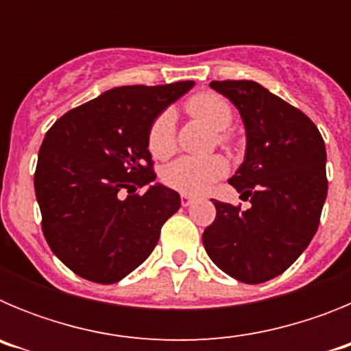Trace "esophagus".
<instances>
[{"mask_svg":"<svg viewBox=\"0 0 351 351\" xmlns=\"http://www.w3.org/2000/svg\"><path fill=\"white\" fill-rule=\"evenodd\" d=\"M191 202H193V197H191V195H188V193H182V195H181V204H182V207H188Z\"/></svg>","mask_w":351,"mask_h":351,"instance_id":"1","label":"esophagus"}]
</instances>
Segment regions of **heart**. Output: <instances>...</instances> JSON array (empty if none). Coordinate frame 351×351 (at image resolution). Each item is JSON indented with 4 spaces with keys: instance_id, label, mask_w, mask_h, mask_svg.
I'll use <instances>...</instances> for the list:
<instances>
[{
    "instance_id": "heart-1",
    "label": "heart",
    "mask_w": 351,
    "mask_h": 351,
    "mask_svg": "<svg viewBox=\"0 0 351 351\" xmlns=\"http://www.w3.org/2000/svg\"><path fill=\"white\" fill-rule=\"evenodd\" d=\"M186 108L191 116L204 121L209 128L218 132V142L223 145L230 144V135L225 130L230 126L234 119L230 101L218 93H200L190 98ZM147 147L154 158L167 160L172 156L178 149L176 141V121L170 110H163L147 133ZM228 172V163L223 156L213 154V156L195 158L182 156L173 163L167 165L161 172V179L169 188L178 190L181 193L195 195L202 193L213 182L221 179Z\"/></svg>"
}]
</instances>
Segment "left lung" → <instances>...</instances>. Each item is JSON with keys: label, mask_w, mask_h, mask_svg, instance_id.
<instances>
[{"label": "left lung", "mask_w": 351, "mask_h": 351, "mask_svg": "<svg viewBox=\"0 0 351 351\" xmlns=\"http://www.w3.org/2000/svg\"><path fill=\"white\" fill-rule=\"evenodd\" d=\"M237 107L246 128V156L228 179L251 207L213 200L216 218L202 243L235 280L258 285L283 274L320 225L327 198L325 142L302 110L253 80H213Z\"/></svg>", "instance_id": "obj_1"}]
</instances>
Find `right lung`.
<instances>
[{
    "mask_svg": "<svg viewBox=\"0 0 351 351\" xmlns=\"http://www.w3.org/2000/svg\"><path fill=\"white\" fill-rule=\"evenodd\" d=\"M193 84L108 89L45 133L35 170L42 232L52 253L84 280L110 285L135 271L181 207L178 191L163 184L135 190L156 179L147 149L153 121Z\"/></svg>",
    "mask_w": 351,
    "mask_h": 351,
    "instance_id": "obj_1",
    "label": "right lung"
}]
</instances>
